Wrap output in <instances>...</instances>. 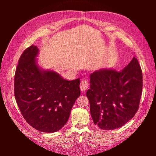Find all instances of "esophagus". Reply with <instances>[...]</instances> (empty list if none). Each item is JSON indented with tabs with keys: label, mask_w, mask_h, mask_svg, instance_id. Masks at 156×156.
Returning <instances> with one entry per match:
<instances>
[{
	"label": "esophagus",
	"mask_w": 156,
	"mask_h": 156,
	"mask_svg": "<svg viewBox=\"0 0 156 156\" xmlns=\"http://www.w3.org/2000/svg\"><path fill=\"white\" fill-rule=\"evenodd\" d=\"M88 83L87 80H82L81 82V84H80V88H81V91L82 92L85 91L88 88Z\"/></svg>",
	"instance_id": "34e87169"
}]
</instances>
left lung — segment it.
Here are the masks:
<instances>
[{
    "label": "left lung",
    "mask_w": 156,
    "mask_h": 156,
    "mask_svg": "<svg viewBox=\"0 0 156 156\" xmlns=\"http://www.w3.org/2000/svg\"><path fill=\"white\" fill-rule=\"evenodd\" d=\"M90 78L87 96L94 124L113 130L135 116L143 90L142 70L136 58L120 72L103 69L90 74Z\"/></svg>",
    "instance_id": "8db88e82"
}]
</instances>
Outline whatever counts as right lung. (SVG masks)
I'll use <instances>...</instances> for the list:
<instances>
[{
  "mask_svg": "<svg viewBox=\"0 0 156 156\" xmlns=\"http://www.w3.org/2000/svg\"><path fill=\"white\" fill-rule=\"evenodd\" d=\"M38 49L32 45L19 60L14 77V94L25 120L36 129L53 133L67 123L81 94L80 79L67 81L53 71L36 64Z\"/></svg>",
  "mask_w": 156,
  "mask_h": 156,
  "instance_id": "right-lung-1",
  "label": "right lung"
}]
</instances>
